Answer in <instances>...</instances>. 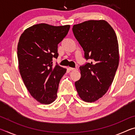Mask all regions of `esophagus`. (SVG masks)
<instances>
[{
  "mask_svg": "<svg viewBox=\"0 0 135 135\" xmlns=\"http://www.w3.org/2000/svg\"><path fill=\"white\" fill-rule=\"evenodd\" d=\"M68 69H69L70 71H73V70H77V68H71V67H69L68 68Z\"/></svg>",
  "mask_w": 135,
  "mask_h": 135,
  "instance_id": "obj_1",
  "label": "esophagus"
}]
</instances>
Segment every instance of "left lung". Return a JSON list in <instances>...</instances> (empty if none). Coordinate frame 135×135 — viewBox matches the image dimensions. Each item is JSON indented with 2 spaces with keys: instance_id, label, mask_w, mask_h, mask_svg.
I'll return each instance as SVG.
<instances>
[{
  "instance_id": "left-lung-1",
  "label": "left lung",
  "mask_w": 135,
  "mask_h": 135,
  "mask_svg": "<svg viewBox=\"0 0 135 135\" xmlns=\"http://www.w3.org/2000/svg\"><path fill=\"white\" fill-rule=\"evenodd\" d=\"M73 31L84 52L93 62L80 66L81 78L75 82L80 98L93 102L102 98L113 81L119 63L117 37L106 21L89 20L74 25Z\"/></svg>"
}]
</instances>
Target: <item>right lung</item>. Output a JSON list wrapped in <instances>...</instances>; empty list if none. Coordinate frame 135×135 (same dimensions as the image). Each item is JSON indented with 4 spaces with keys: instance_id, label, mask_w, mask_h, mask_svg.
Returning a JSON list of instances; mask_svg holds the SVG:
<instances>
[{
    "instance_id": "1",
    "label": "right lung",
    "mask_w": 135,
    "mask_h": 135,
    "mask_svg": "<svg viewBox=\"0 0 135 135\" xmlns=\"http://www.w3.org/2000/svg\"><path fill=\"white\" fill-rule=\"evenodd\" d=\"M70 27L38 24L25 30L20 37L17 56L20 74L29 93L41 104H51L57 97L59 81L67 69L58 65L52 67V58H58V45Z\"/></svg>"
}]
</instances>
